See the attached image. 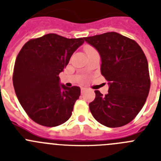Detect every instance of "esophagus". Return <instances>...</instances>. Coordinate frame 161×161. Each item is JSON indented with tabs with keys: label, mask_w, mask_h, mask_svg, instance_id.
<instances>
[{
	"label": "esophagus",
	"mask_w": 161,
	"mask_h": 161,
	"mask_svg": "<svg viewBox=\"0 0 161 161\" xmlns=\"http://www.w3.org/2000/svg\"><path fill=\"white\" fill-rule=\"evenodd\" d=\"M85 90H86V89H85V88H81V93H83Z\"/></svg>",
	"instance_id": "34e87169"
}]
</instances>
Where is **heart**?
Wrapping results in <instances>:
<instances>
[{"mask_svg":"<svg viewBox=\"0 0 161 161\" xmlns=\"http://www.w3.org/2000/svg\"><path fill=\"white\" fill-rule=\"evenodd\" d=\"M94 51H96V50L94 49V48H93L92 47H85V52L86 53H89V52H94Z\"/></svg>","mask_w":161,"mask_h":161,"instance_id":"heart-1","label":"heart"}]
</instances>
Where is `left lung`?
<instances>
[{
  "mask_svg": "<svg viewBox=\"0 0 161 161\" xmlns=\"http://www.w3.org/2000/svg\"><path fill=\"white\" fill-rule=\"evenodd\" d=\"M101 56V73L109 81L108 93L96 90L89 109L98 123L119 127L139 113L150 89L148 64L136 41L116 32L84 38Z\"/></svg>",
  "mask_w": 161,
  "mask_h": 161,
  "instance_id": "1",
  "label": "left lung"
}]
</instances>
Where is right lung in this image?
I'll use <instances>...</instances> for the list:
<instances>
[{"instance_id":"1","label":"right lung","mask_w":161,"mask_h":161,"mask_svg":"<svg viewBox=\"0 0 161 161\" xmlns=\"http://www.w3.org/2000/svg\"><path fill=\"white\" fill-rule=\"evenodd\" d=\"M84 42L82 38L47 34L29 40L18 53L13 75L14 90L21 106L35 123L52 127L71 117L80 89L60 84L59 74Z\"/></svg>"}]
</instances>
